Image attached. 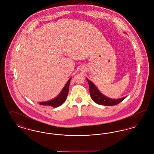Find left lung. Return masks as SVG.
Listing matches in <instances>:
<instances>
[{
  "label": "left lung",
  "mask_w": 154,
  "mask_h": 154,
  "mask_svg": "<svg viewBox=\"0 0 154 154\" xmlns=\"http://www.w3.org/2000/svg\"><path fill=\"white\" fill-rule=\"evenodd\" d=\"M89 87V92L92 99L97 104L104 106H114L124 100L126 97H124L118 99H114L107 97L99 91L94 84L87 79Z\"/></svg>",
  "instance_id": "obj_1"
}]
</instances>
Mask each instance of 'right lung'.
<instances>
[{
	"label": "right lung",
	"mask_w": 154,
	"mask_h": 154,
	"mask_svg": "<svg viewBox=\"0 0 154 154\" xmlns=\"http://www.w3.org/2000/svg\"><path fill=\"white\" fill-rule=\"evenodd\" d=\"M70 80H71V78L67 82L65 86L62 90V91L60 92L58 96H57V97H56L55 99H52L51 100L44 102H40L39 104L40 105H43V106H50L53 107H57L60 106V105H62L66 100V98L68 95L69 84L70 82Z\"/></svg>",
	"instance_id": "right-lung-1"
}]
</instances>
